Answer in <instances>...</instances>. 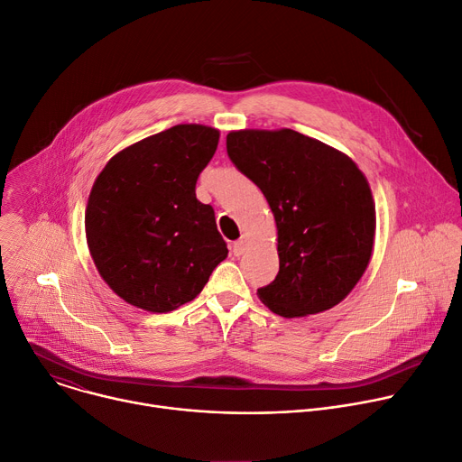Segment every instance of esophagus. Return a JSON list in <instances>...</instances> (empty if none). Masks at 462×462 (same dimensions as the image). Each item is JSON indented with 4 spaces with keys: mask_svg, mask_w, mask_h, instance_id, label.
Returning <instances> with one entry per match:
<instances>
[{
    "mask_svg": "<svg viewBox=\"0 0 462 462\" xmlns=\"http://www.w3.org/2000/svg\"><path fill=\"white\" fill-rule=\"evenodd\" d=\"M244 251H245V240H236L233 244V254H235V257H240Z\"/></svg>",
    "mask_w": 462,
    "mask_h": 462,
    "instance_id": "1",
    "label": "esophagus"
}]
</instances>
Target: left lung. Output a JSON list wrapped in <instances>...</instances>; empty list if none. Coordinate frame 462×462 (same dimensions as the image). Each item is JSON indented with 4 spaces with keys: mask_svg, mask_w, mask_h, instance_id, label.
Returning a JSON list of instances; mask_svg holds the SVG:
<instances>
[{
    "mask_svg": "<svg viewBox=\"0 0 462 462\" xmlns=\"http://www.w3.org/2000/svg\"><path fill=\"white\" fill-rule=\"evenodd\" d=\"M226 144L277 224L279 273L257 290L261 300L282 318L332 309L371 261L376 211L364 172L339 150L290 128L229 132Z\"/></svg>",
    "mask_w": 462,
    "mask_h": 462,
    "instance_id": "left-lung-1",
    "label": "left lung"
}]
</instances>
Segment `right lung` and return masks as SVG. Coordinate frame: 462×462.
<instances>
[{"label":"right lung","mask_w":462,"mask_h":462,"mask_svg":"<svg viewBox=\"0 0 462 462\" xmlns=\"http://www.w3.org/2000/svg\"><path fill=\"white\" fill-rule=\"evenodd\" d=\"M218 139L211 126H172L116 153L93 183L86 208L91 259L137 309L176 310L227 257L215 209L196 198Z\"/></svg>","instance_id":"obj_1"}]
</instances>
